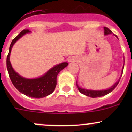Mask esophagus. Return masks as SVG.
I'll list each match as a JSON object with an SVG mask.
<instances>
[{
  "instance_id": "1",
  "label": "esophagus",
  "mask_w": 132,
  "mask_h": 132,
  "mask_svg": "<svg viewBox=\"0 0 132 132\" xmlns=\"http://www.w3.org/2000/svg\"><path fill=\"white\" fill-rule=\"evenodd\" d=\"M75 61V59L74 58H70V59H69V62H73Z\"/></svg>"
}]
</instances>
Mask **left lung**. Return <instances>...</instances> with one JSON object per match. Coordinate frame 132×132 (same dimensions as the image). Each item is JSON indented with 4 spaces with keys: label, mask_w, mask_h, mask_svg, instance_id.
Listing matches in <instances>:
<instances>
[{
    "label": "left lung",
    "mask_w": 132,
    "mask_h": 132,
    "mask_svg": "<svg viewBox=\"0 0 132 132\" xmlns=\"http://www.w3.org/2000/svg\"><path fill=\"white\" fill-rule=\"evenodd\" d=\"M112 34V32L109 29H108L107 27H104V34L105 35H109V34ZM114 35V34H113ZM117 37V36H116ZM118 38V37H117ZM124 62H125V59H124ZM123 68L124 66H123V69H122L121 71V74H123ZM121 78H119V80H120ZM119 80H118V81H117L111 87L105 90H100V91H96V90H90V89H84L82 88V87H79L78 84H77V82H76V85H77V87L78 88V91L80 92L82 94H84V95L87 96L91 97V98H97V97H101L103 96L107 95L109 93H111L114 89L116 88L117 86H118V83L119 82Z\"/></svg>",
    "instance_id": "obj_1"
}]
</instances>
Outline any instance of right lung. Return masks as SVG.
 Listing matches in <instances>:
<instances>
[{
	"instance_id": "right-lung-1",
	"label": "right lung",
	"mask_w": 132,
	"mask_h": 132,
	"mask_svg": "<svg viewBox=\"0 0 132 132\" xmlns=\"http://www.w3.org/2000/svg\"><path fill=\"white\" fill-rule=\"evenodd\" d=\"M30 32L28 29L23 30L13 41L9 46L7 56V69L9 78L14 87L21 93L29 97L41 98L50 95L53 93L57 85V77L61 70L68 65V62H62L50 68L43 75L36 78H26L20 75L13 68L10 62V54L12 47L16 42L27 33Z\"/></svg>"
}]
</instances>
